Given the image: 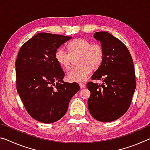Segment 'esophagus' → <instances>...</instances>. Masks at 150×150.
<instances>
[{"label": "esophagus", "instance_id": "1", "mask_svg": "<svg viewBox=\"0 0 150 150\" xmlns=\"http://www.w3.org/2000/svg\"><path fill=\"white\" fill-rule=\"evenodd\" d=\"M79 85H80V87L81 88H84L85 87V83H79Z\"/></svg>", "mask_w": 150, "mask_h": 150}]
</instances>
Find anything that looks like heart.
Returning a JSON list of instances; mask_svg holds the SVG:
<instances>
[{"mask_svg":"<svg viewBox=\"0 0 150 150\" xmlns=\"http://www.w3.org/2000/svg\"><path fill=\"white\" fill-rule=\"evenodd\" d=\"M69 54L63 49H58L55 53V59L61 67L69 69L72 65V58L77 57L79 65L67 74V79L71 82H82L91 73L102 65L104 50L100 44H92L88 40L79 38L73 40L67 45Z\"/></svg>","mask_w":150,"mask_h":150,"instance_id":"heart-1","label":"heart"}]
</instances>
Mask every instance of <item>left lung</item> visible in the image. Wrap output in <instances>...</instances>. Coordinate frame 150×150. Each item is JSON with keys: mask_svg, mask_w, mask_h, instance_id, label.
<instances>
[{"mask_svg": "<svg viewBox=\"0 0 150 150\" xmlns=\"http://www.w3.org/2000/svg\"><path fill=\"white\" fill-rule=\"evenodd\" d=\"M94 38L100 42L104 59L91 79L101 80L103 83H87L91 92L88 108L96 120L110 122L121 117L130 107L136 87L135 70L130 52L120 40L106 32H95Z\"/></svg>", "mask_w": 150, "mask_h": 150, "instance_id": "obj_1", "label": "left lung"}]
</instances>
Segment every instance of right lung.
Instances as JSON below:
<instances>
[{"label": "right lung", "mask_w": 150, "mask_h": 150, "mask_svg": "<svg viewBox=\"0 0 150 150\" xmlns=\"http://www.w3.org/2000/svg\"><path fill=\"white\" fill-rule=\"evenodd\" d=\"M72 37L39 33L22 45L16 61V89L26 110L43 123L60 120L71 99L80 89L77 83H66L55 53Z\"/></svg>", "instance_id": "obj_1"}]
</instances>
